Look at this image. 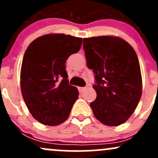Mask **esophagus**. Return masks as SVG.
I'll return each instance as SVG.
<instances>
[{
  "instance_id": "obj_1",
  "label": "esophagus",
  "mask_w": 158,
  "mask_h": 158,
  "mask_svg": "<svg viewBox=\"0 0 158 158\" xmlns=\"http://www.w3.org/2000/svg\"><path fill=\"white\" fill-rule=\"evenodd\" d=\"M78 89H79V91L80 92V93H81V92H83L85 90V88H84V87H79Z\"/></svg>"
}]
</instances>
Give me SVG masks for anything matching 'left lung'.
I'll return each mask as SVG.
<instances>
[{
    "instance_id": "8db88e82",
    "label": "left lung",
    "mask_w": 158,
    "mask_h": 158,
    "mask_svg": "<svg viewBox=\"0 0 158 158\" xmlns=\"http://www.w3.org/2000/svg\"><path fill=\"white\" fill-rule=\"evenodd\" d=\"M83 49L88 68L95 74L97 92L90 106L99 122L117 126L128 120L142 95V77L134 48L116 36L85 38Z\"/></svg>"
}]
</instances>
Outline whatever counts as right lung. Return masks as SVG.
I'll return each instance as SVG.
<instances>
[{"label":"right lung","mask_w":158,"mask_h":158,"mask_svg":"<svg viewBox=\"0 0 158 158\" xmlns=\"http://www.w3.org/2000/svg\"><path fill=\"white\" fill-rule=\"evenodd\" d=\"M81 44V38L47 34L34 40L25 51L21 94L30 114L39 123L58 126L68 118L79 91L69 85L65 62L80 50Z\"/></svg>","instance_id":"1"}]
</instances>
